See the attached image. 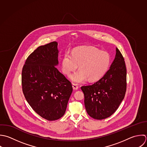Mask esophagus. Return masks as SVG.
<instances>
[{
  "mask_svg": "<svg viewBox=\"0 0 147 147\" xmlns=\"http://www.w3.org/2000/svg\"><path fill=\"white\" fill-rule=\"evenodd\" d=\"M72 86H73V88L74 90H77L78 89V86L77 84H73Z\"/></svg>",
  "mask_w": 147,
  "mask_h": 147,
  "instance_id": "esophagus-1",
  "label": "esophagus"
}]
</instances>
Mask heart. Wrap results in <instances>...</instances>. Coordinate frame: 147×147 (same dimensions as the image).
<instances>
[{
  "label": "heart",
  "mask_w": 147,
  "mask_h": 147,
  "mask_svg": "<svg viewBox=\"0 0 147 147\" xmlns=\"http://www.w3.org/2000/svg\"><path fill=\"white\" fill-rule=\"evenodd\" d=\"M111 65L108 53L100 51L92 46H82L74 49L72 53L66 52L62 59V70L69 75L79 65V70L70 76V80L76 83L84 82L88 78L96 81L108 71Z\"/></svg>",
  "instance_id": "heart-1"
}]
</instances>
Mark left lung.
<instances>
[{"mask_svg":"<svg viewBox=\"0 0 147 147\" xmlns=\"http://www.w3.org/2000/svg\"><path fill=\"white\" fill-rule=\"evenodd\" d=\"M88 114L102 120L110 117L118 109L127 90V69L124 58L116 48V57L110 69L98 81L81 86Z\"/></svg>","mask_w":147,"mask_h":147,"instance_id":"1","label":"left lung"}]
</instances>
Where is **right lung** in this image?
<instances>
[{
    "label": "right lung",
    "mask_w": 147,
    "mask_h": 147,
    "mask_svg": "<svg viewBox=\"0 0 147 147\" xmlns=\"http://www.w3.org/2000/svg\"><path fill=\"white\" fill-rule=\"evenodd\" d=\"M57 42L39 46L27 58L22 71V90L27 102L42 118L62 117L73 92L71 83L55 66L58 64Z\"/></svg>",
    "instance_id": "obj_1"
}]
</instances>
